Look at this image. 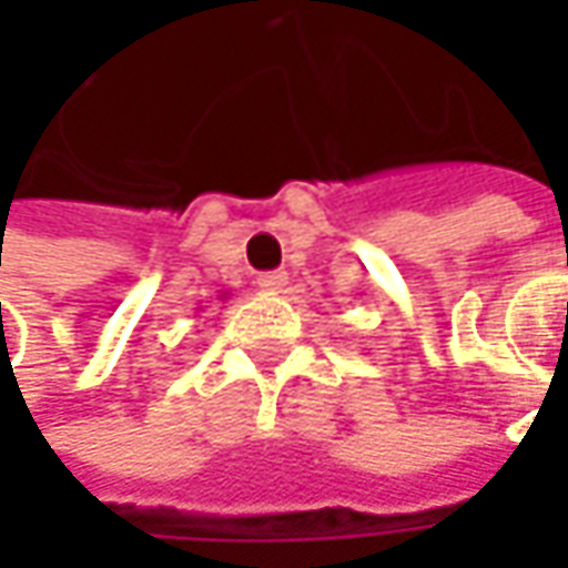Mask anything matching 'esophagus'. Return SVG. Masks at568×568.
<instances>
[{"label":"esophagus","mask_w":568,"mask_h":568,"mask_svg":"<svg viewBox=\"0 0 568 568\" xmlns=\"http://www.w3.org/2000/svg\"><path fill=\"white\" fill-rule=\"evenodd\" d=\"M262 291H268V294H281L284 287H287V274L284 272H265L258 274V281H255Z\"/></svg>","instance_id":"esophagus-1"}]
</instances>
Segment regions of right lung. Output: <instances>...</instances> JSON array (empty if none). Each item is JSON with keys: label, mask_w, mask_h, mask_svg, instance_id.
I'll use <instances>...</instances> for the list:
<instances>
[{"label": "right lung", "mask_w": 568, "mask_h": 568, "mask_svg": "<svg viewBox=\"0 0 568 568\" xmlns=\"http://www.w3.org/2000/svg\"><path fill=\"white\" fill-rule=\"evenodd\" d=\"M221 300H227V294H221Z\"/></svg>", "instance_id": "1"}]
</instances>
